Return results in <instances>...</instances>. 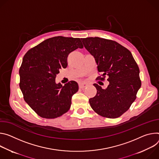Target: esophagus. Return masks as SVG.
Wrapping results in <instances>:
<instances>
[{"label":"esophagus","instance_id":"esophagus-1","mask_svg":"<svg viewBox=\"0 0 159 159\" xmlns=\"http://www.w3.org/2000/svg\"><path fill=\"white\" fill-rule=\"evenodd\" d=\"M87 83H84V82H81L79 83V86L80 89H84V88H85L86 86H87Z\"/></svg>","mask_w":159,"mask_h":159}]
</instances>
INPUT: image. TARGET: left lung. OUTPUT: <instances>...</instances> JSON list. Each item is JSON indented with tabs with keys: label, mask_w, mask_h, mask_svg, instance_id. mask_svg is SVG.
Masks as SVG:
<instances>
[{
	"label": "left lung",
	"mask_w": 159,
	"mask_h": 159,
	"mask_svg": "<svg viewBox=\"0 0 159 159\" xmlns=\"http://www.w3.org/2000/svg\"><path fill=\"white\" fill-rule=\"evenodd\" d=\"M84 48L93 56L99 79L108 76L109 84L105 89L98 84L96 95L89 99L90 106L98 114L116 118L126 112L136 98L142 83L139 69L131 52L115 41L89 37L81 39Z\"/></svg>",
	"instance_id": "obj_1"
}]
</instances>
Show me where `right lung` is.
<instances>
[{"label": "right lung", "mask_w": 159, "mask_h": 159, "mask_svg": "<svg viewBox=\"0 0 159 159\" xmlns=\"http://www.w3.org/2000/svg\"><path fill=\"white\" fill-rule=\"evenodd\" d=\"M78 48H83L80 39L59 36L44 40L25 55L20 87L25 102L40 117L54 119L69 110L78 84L70 81L62 86L56 83V77L67 67L68 55Z\"/></svg>", "instance_id": "right-lung-1"}]
</instances>
